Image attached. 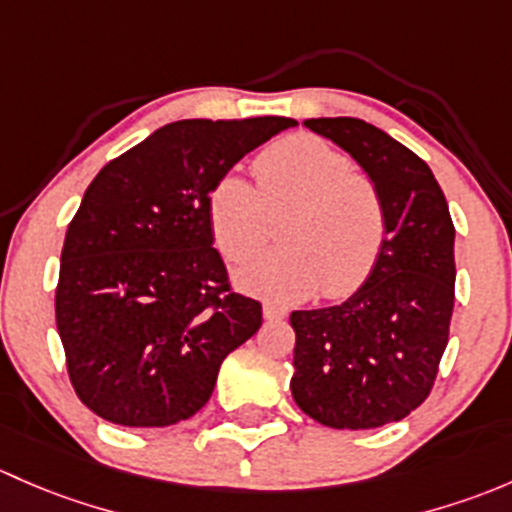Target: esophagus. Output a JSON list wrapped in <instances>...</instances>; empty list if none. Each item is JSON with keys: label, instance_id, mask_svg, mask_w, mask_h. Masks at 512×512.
Instances as JSON below:
<instances>
[{"label": "esophagus", "instance_id": "obj_1", "mask_svg": "<svg viewBox=\"0 0 512 512\" xmlns=\"http://www.w3.org/2000/svg\"><path fill=\"white\" fill-rule=\"evenodd\" d=\"M288 315V308L281 303H263V318L266 320H283Z\"/></svg>", "mask_w": 512, "mask_h": 512}]
</instances>
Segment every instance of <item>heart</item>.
Listing matches in <instances>:
<instances>
[{"label": "heart", "instance_id": "obj_1", "mask_svg": "<svg viewBox=\"0 0 512 512\" xmlns=\"http://www.w3.org/2000/svg\"><path fill=\"white\" fill-rule=\"evenodd\" d=\"M350 167L345 152L300 133L256 157V187L236 172L214 182L207 217L226 258L258 249L268 214L288 207L278 224L283 244L234 268V281L244 291L298 300L323 286L325 295H345L370 276L387 219L377 187Z\"/></svg>", "mask_w": 512, "mask_h": 512}]
</instances>
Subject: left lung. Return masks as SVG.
Listing matches in <instances>:
<instances>
[{"label": "left lung", "mask_w": 512, "mask_h": 512, "mask_svg": "<svg viewBox=\"0 0 512 512\" xmlns=\"http://www.w3.org/2000/svg\"><path fill=\"white\" fill-rule=\"evenodd\" d=\"M377 187L387 219L377 263L340 305L293 310L291 392L330 429H374L414 412L431 392L453 313V221L421 157L357 118H308Z\"/></svg>", "instance_id": "obj_1"}]
</instances>
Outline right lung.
I'll return each instance as SVG.
<instances>
[{"label": "right lung", "mask_w": 512, "mask_h": 512, "mask_svg": "<svg viewBox=\"0 0 512 512\" xmlns=\"http://www.w3.org/2000/svg\"><path fill=\"white\" fill-rule=\"evenodd\" d=\"M291 118L177 120L108 162L68 224L56 328L78 399L120 426H172L261 328L214 249V182Z\"/></svg>", "instance_id": "add662e5"}]
</instances>
